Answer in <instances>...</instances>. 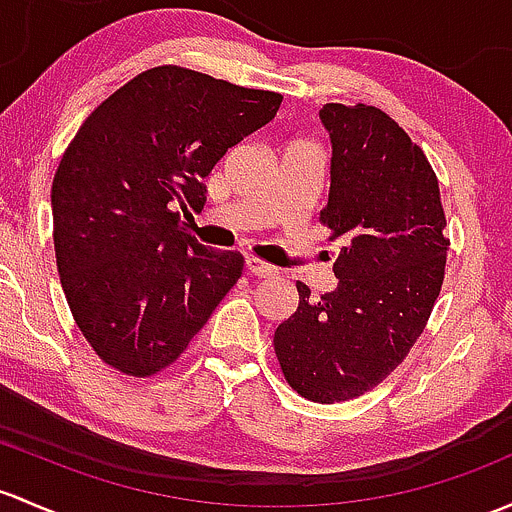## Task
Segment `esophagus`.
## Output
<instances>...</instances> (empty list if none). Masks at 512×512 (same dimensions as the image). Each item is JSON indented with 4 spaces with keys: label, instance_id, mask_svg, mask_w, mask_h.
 Segmentation results:
<instances>
[{
    "label": "esophagus",
    "instance_id": "esophagus-1",
    "mask_svg": "<svg viewBox=\"0 0 512 512\" xmlns=\"http://www.w3.org/2000/svg\"><path fill=\"white\" fill-rule=\"evenodd\" d=\"M245 265L247 270H250V274H255V277H274V274H277V267L267 265V262L257 260V257H247Z\"/></svg>",
    "mask_w": 512,
    "mask_h": 512
}]
</instances>
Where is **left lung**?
I'll use <instances>...</instances> for the list:
<instances>
[{"label":"left lung","instance_id":"8db88e82","mask_svg":"<svg viewBox=\"0 0 512 512\" xmlns=\"http://www.w3.org/2000/svg\"><path fill=\"white\" fill-rule=\"evenodd\" d=\"M331 186L321 223L346 245L338 284L299 306L274 331L287 383L321 405L353 400L383 383L427 326L444 282L449 240L437 174L407 132L370 105L328 102Z\"/></svg>","mask_w":512,"mask_h":512}]
</instances>
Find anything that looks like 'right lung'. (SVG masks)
Segmentation results:
<instances>
[{
  "instance_id": "right-lung-1",
  "label": "right lung",
  "mask_w": 512,
  "mask_h": 512,
  "mask_svg": "<svg viewBox=\"0 0 512 512\" xmlns=\"http://www.w3.org/2000/svg\"><path fill=\"white\" fill-rule=\"evenodd\" d=\"M282 95L176 66L139 73L83 122L51 188L53 245L73 319L112 368L147 378L174 363L242 274L184 218L203 179L274 120Z\"/></svg>"
}]
</instances>
